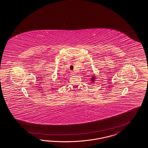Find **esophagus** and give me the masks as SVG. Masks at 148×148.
<instances>
[{"instance_id": "obj_1", "label": "esophagus", "mask_w": 148, "mask_h": 148, "mask_svg": "<svg viewBox=\"0 0 148 148\" xmlns=\"http://www.w3.org/2000/svg\"><path fill=\"white\" fill-rule=\"evenodd\" d=\"M71 74L72 75H74V73L73 72H71Z\"/></svg>"}]
</instances>
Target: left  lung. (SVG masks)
Returning <instances> with one entry per match:
<instances>
[{"label": "left lung", "mask_w": 148, "mask_h": 148, "mask_svg": "<svg viewBox=\"0 0 148 148\" xmlns=\"http://www.w3.org/2000/svg\"><path fill=\"white\" fill-rule=\"evenodd\" d=\"M95 80H96V76H95V74H93L92 76V77L90 78V81H91V83H92V84H94V83L95 82Z\"/></svg>", "instance_id": "obj_1"}]
</instances>
